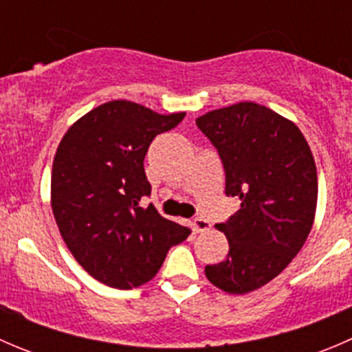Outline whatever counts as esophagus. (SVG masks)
I'll list each match as a JSON object with an SVG mask.
<instances>
[{"instance_id": "34e87169", "label": "esophagus", "mask_w": 352, "mask_h": 352, "mask_svg": "<svg viewBox=\"0 0 352 352\" xmlns=\"http://www.w3.org/2000/svg\"><path fill=\"white\" fill-rule=\"evenodd\" d=\"M190 225H192V230H194V232H196V233L206 232V230L211 228V223H209L206 218H201V216H199V218H194Z\"/></svg>"}]
</instances>
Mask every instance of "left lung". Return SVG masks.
Returning <instances> with one entry per match:
<instances>
[{
    "label": "left lung",
    "instance_id": "left-lung-1",
    "mask_svg": "<svg viewBox=\"0 0 352 352\" xmlns=\"http://www.w3.org/2000/svg\"><path fill=\"white\" fill-rule=\"evenodd\" d=\"M196 124L221 158L226 196L242 201L216 225L230 252L206 265V278L245 294L281 274L307 242L318 192L314 155L291 120L254 102L211 110Z\"/></svg>",
    "mask_w": 352,
    "mask_h": 352
}]
</instances>
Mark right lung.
Segmentation results:
<instances>
[{"label":"right lung","instance_id":"1","mask_svg":"<svg viewBox=\"0 0 352 352\" xmlns=\"http://www.w3.org/2000/svg\"><path fill=\"white\" fill-rule=\"evenodd\" d=\"M184 117L113 100L76 120L59 143L52 212L71 254L97 281L117 289L144 285L170 248L189 236V228L163 218L153 204H140L151 194L143 163L151 141Z\"/></svg>","mask_w":352,"mask_h":352}]
</instances>
